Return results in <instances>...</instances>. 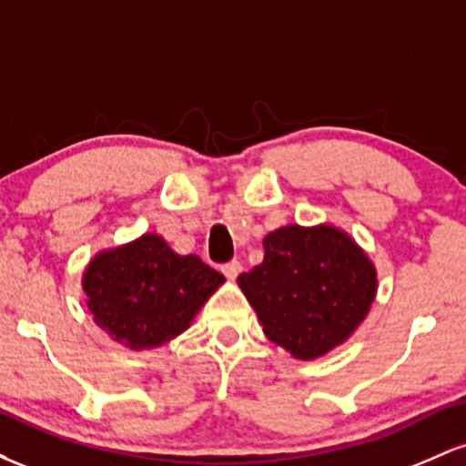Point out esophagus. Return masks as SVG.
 <instances>
[{"instance_id":"1","label":"esophagus","mask_w":466,"mask_h":466,"mask_svg":"<svg viewBox=\"0 0 466 466\" xmlns=\"http://www.w3.org/2000/svg\"><path fill=\"white\" fill-rule=\"evenodd\" d=\"M240 269H243V265H240L238 260H229V263H226V265L221 267V271L229 278V280H234V278L240 274Z\"/></svg>"}]
</instances>
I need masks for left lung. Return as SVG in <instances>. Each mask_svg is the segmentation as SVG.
<instances>
[{"label":"left lung","mask_w":466,"mask_h":466,"mask_svg":"<svg viewBox=\"0 0 466 466\" xmlns=\"http://www.w3.org/2000/svg\"><path fill=\"white\" fill-rule=\"evenodd\" d=\"M265 258L238 276L265 335L296 360H318L344 344L377 296V269L333 226H285L263 240Z\"/></svg>","instance_id":"1"}]
</instances>
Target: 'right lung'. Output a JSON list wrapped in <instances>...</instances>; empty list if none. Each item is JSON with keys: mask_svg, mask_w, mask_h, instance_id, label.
<instances>
[{"mask_svg": "<svg viewBox=\"0 0 466 466\" xmlns=\"http://www.w3.org/2000/svg\"><path fill=\"white\" fill-rule=\"evenodd\" d=\"M226 282L199 256H179L157 234L100 251L83 274L94 322L111 339L144 350L184 333Z\"/></svg>", "mask_w": 466, "mask_h": 466, "instance_id": "right-lung-1", "label": "right lung"}]
</instances>
